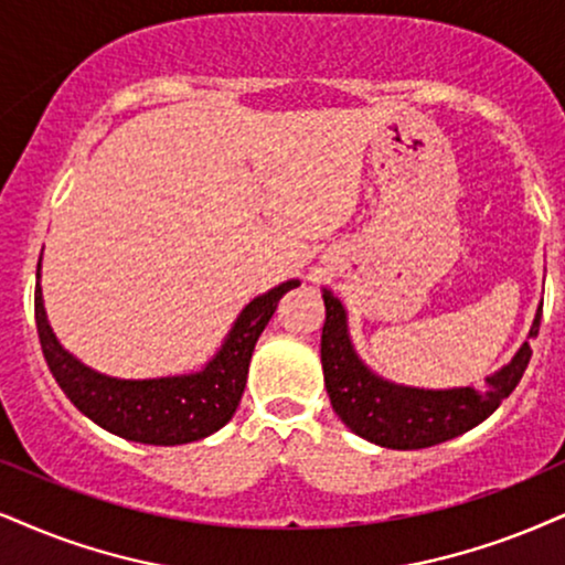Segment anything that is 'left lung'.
<instances>
[{"label": "left lung", "instance_id": "obj_1", "mask_svg": "<svg viewBox=\"0 0 565 565\" xmlns=\"http://www.w3.org/2000/svg\"><path fill=\"white\" fill-rule=\"evenodd\" d=\"M323 302L326 323L320 335V362L333 412L354 435L394 451L438 446L484 423L503 404V398L511 396L530 365V339L537 335L542 318L540 302L526 341L511 356L509 365L484 377L482 388H417L388 381L367 367L352 344L341 299L323 287Z\"/></svg>", "mask_w": 565, "mask_h": 565}]
</instances>
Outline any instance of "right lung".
<instances>
[{
	"instance_id": "obj_1",
	"label": "right lung",
	"mask_w": 565,
	"mask_h": 565,
	"mask_svg": "<svg viewBox=\"0 0 565 565\" xmlns=\"http://www.w3.org/2000/svg\"><path fill=\"white\" fill-rule=\"evenodd\" d=\"M35 278V328L54 381L98 427L146 446H182L209 438L230 423L245 391L249 356L263 328L276 312L278 299L299 287L297 278H291L242 307L216 354L200 370L161 377H117L88 367L60 344L46 318L41 260Z\"/></svg>"
}]
</instances>
